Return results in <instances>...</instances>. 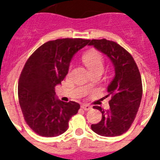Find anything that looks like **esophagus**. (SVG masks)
Returning <instances> with one entry per match:
<instances>
[{
  "label": "esophagus",
  "mask_w": 160,
  "mask_h": 160,
  "mask_svg": "<svg viewBox=\"0 0 160 160\" xmlns=\"http://www.w3.org/2000/svg\"><path fill=\"white\" fill-rule=\"evenodd\" d=\"M81 108H82V109L85 110V111H87V110L91 109V108H92L91 106H90L89 104H87V103H82V104L81 105Z\"/></svg>",
  "instance_id": "34e87169"
}]
</instances>
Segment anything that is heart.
I'll list each match as a JSON object with an SVG mask.
<instances>
[{
	"label": "heart",
	"instance_id": "b5f03b06",
	"mask_svg": "<svg viewBox=\"0 0 160 160\" xmlns=\"http://www.w3.org/2000/svg\"><path fill=\"white\" fill-rule=\"evenodd\" d=\"M83 61L90 72L103 68V58L97 51H90L85 53Z\"/></svg>",
	"mask_w": 160,
	"mask_h": 160
}]
</instances>
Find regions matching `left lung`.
Instances as JSON below:
<instances>
[{"instance_id":"left-lung-1","label":"left lung","mask_w":160,"mask_h":160,"mask_svg":"<svg viewBox=\"0 0 160 160\" xmlns=\"http://www.w3.org/2000/svg\"><path fill=\"white\" fill-rule=\"evenodd\" d=\"M88 45L109 58L115 72L107 88L108 96H111L110 108L105 111L94 106L93 108L102 112V119L92 124V129L105 137L121 135L130 128L140 105L143 93L140 73L133 57L115 42L93 39L89 41Z\"/></svg>"}]
</instances>
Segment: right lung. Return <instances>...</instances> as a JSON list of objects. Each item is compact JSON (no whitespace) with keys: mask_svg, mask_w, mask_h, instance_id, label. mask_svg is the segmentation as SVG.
<instances>
[{"mask_svg":"<svg viewBox=\"0 0 160 160\" xmlns=\"http://www.w3.org/2000/svg\"><path fill=\"white\" fill-rule=\"evenodd\" d=\"M89 41L81 38L49 41L38 48L25 64L18 82L19 103L26 122L38 135H61L80 108L78 102L58 99L55 87L65 78L73 56Z\"/></svg>","mask_w":160,"mask_h":160,"instance_id":"add662e5","label":"right lung"}]
</instances>
